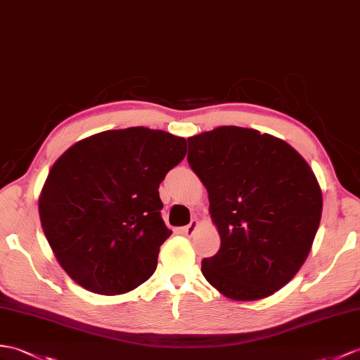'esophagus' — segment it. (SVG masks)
<instances>
[{
    "label": "esophagus",
    "instance_id": "obj_1",
    "mask_svg": "<svg viewBox=\"0 0 360 360\" xmlns=\"http://www.w3.org/2000/svg\"><path fill=\"white\" fill-rule=\"evenodd\" d=\"M198 225H199L198 221H191L188 225H186V227H182L181 233L184 236H193L196 229H198Z\"/></svg>",
    "mask_w": 360,
    "mask_h": 360
}]
</instances>
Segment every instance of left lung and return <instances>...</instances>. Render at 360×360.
Instances as JSON below:
<instances>
[{
  "label": "left lung",
  "mask_w": 360,
  "mask_h": 360,
  "mask_svg": "<svg viewBox=\"0 0 360 360\" xmlns=\"http://www.w3.org/2000/svg\"><path fill=\"white\" fill-rule=\"evenodd\" d=\"M187 160L208 193L221 248L204 278L225 297L257 300L295 278L322 216L311 167L283 139L221 125L188 139Z\"/></svg>",
  "instance_id": "8db88e82"
}]
</instances>
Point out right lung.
Returning <instances> with one entry per match:
<instances>
[{"label": "right lung", "instance_id": "right-lung-1", "mask_svg": "<svg viewBox=\"0 0 360 360\" xmlns=\"http://www.w3.org/2000/svg\"><path fill=\"white\" fill-rule=\"evenodd\" d=\"M186 153V138L130 127L81 139L58 158L41 188L39 219L58 264L78 285L116 296L155 273L172 235L160 184Z\"/></svg>", "mask_w": 360, "mask_h": 360}]
</instances>
